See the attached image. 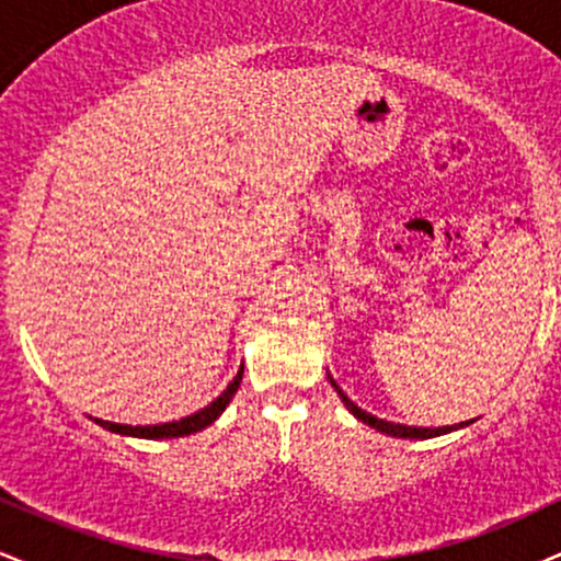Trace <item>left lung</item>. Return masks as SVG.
Wrapping results in <instances>:
<instances>
[{
  "label": "left lung",
  "mask_w": 561,
  "mask_h": 561,
  "mask_svg": "<svg viewBox=\"0 0 561 561\" xmlns=\"http://www.w3.org/2000/svg\"><path fill=\"white\" fill-rule=\"evenodd\" d=\"M330 382H332V388L337 390V396L343 398L345 409L351 411V414L356 416V420H362L364 424H369V427H375L377 433H382V435H390V437H409V440H427V437H437V435L454 433V430H461V427H467V424H472V420H469V422L450 424V427H409V424H396V422H388V420H379V416L369 414V411L358 409V405L353 403L351 398H347L343 390H340V385L334 382L332 377H330Z\"/></svg>",
  "instance_id": "obj_1"
}]
</instances>
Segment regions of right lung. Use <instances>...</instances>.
<instances>
[{
	"instance_id": "obj_1",
	"label": "right lung",
	"mask_w": 561,
	"mask_h": 561,
	"mask_svg": "<svg viewBox=\"0 0 561 561\" xmlns=\"http://www.w3.org/2000/svg\"><path fill=\"white\" fill-rule=\"evenodd\" d=\"M242 369L237 371V377L231 379L227 385V390L221 392V396L216 398V401H210L205 409L195 411V414L184 416V420L179 422H165V424H137V427H131V424H115V422H105V420H94L100 427L111 430V433H118V435H128V437H145V440H163V437H184V435H192V433H199V430H205L208 424H214L218 416L224 414V409H227L231 398H234L237 388H240L242 382Z\"/></svg>"
}]
</instances>
